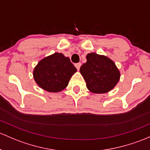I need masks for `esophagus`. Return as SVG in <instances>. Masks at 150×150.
<instances>
[{"label":"esophagus","mask_w":150,"mask_h":150,"mask_svg":"<svg viewBox=\"0 0 150 150\" xmlns=\"http://www.w3.org/2000/svg\"><path fill=\"white\" fill-rule=\"evenodd\" d=\"M75 67H76V68H77V70H80V66H81V63H80V62L76 63V64H75Z\"/></svg>","instance_id":"1"}]
</instances>
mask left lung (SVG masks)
<instances>
[{
  "mask_svg": "<svg viewBox=\"0 0 150 150\" xmlns=\"http://www.w3.org/2000/svg\"><path fill=\"white\" fill-rule=\"evenodd\" d=\"M80 72L86 86L93 93H105L115 87L120 78V72L115 63L107 57L91 53Z\"/></svg>",
  "mask_w": 150,
  "mask_h": 150,
  "instance_id": "1",
  "label": "left lung"
}]
</instances>
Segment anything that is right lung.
<instances>
[{
    "instance_id": "obj_1",
    "label": "right lung",
    "mask_w": 150,
    "mask_h": 150,
    "mask_svg": "<svg viewBox=\"0 0 150 150\" xmlns=\"http://www.w3.org/2000/svg\"><path fill=\"white\" fill-rule=\"evenodd\" d=\"M76 71L69 57L56 52L39 61L34 68V78L36 83L45 91L59 92L67 87Z\"/></svg>"
}]
</instances>
